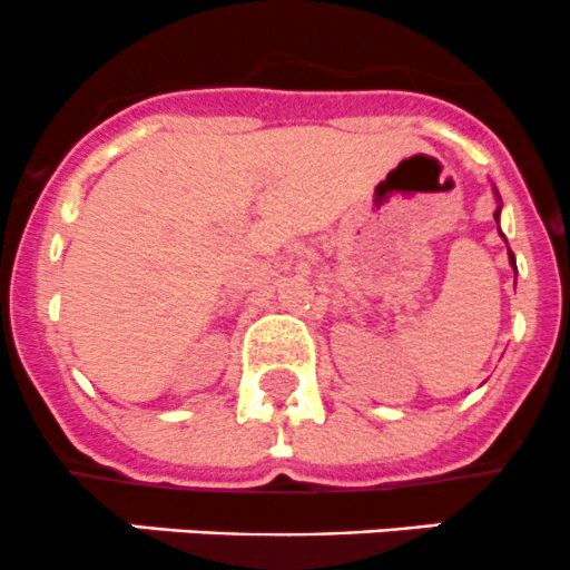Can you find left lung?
Masks as SVG:
<instances>
[{
	"label": "left lung",
	"instance_id": "8db88e82",
	"mask_svg": "<svg viewBox=\"0 0 570 570\" xmlns=\"http://www.w3.org/2000/svg\"><path fill=\"white\" fill-rule=\"evenodd\" d=\"M497 200H499V193H497ZM499 212H502V206H499V209L493 212V217H497V223H499ZM502 237H504V234H502ZM510 264H513V267H515V256H513V250H510Z\"/></svg>",
	"mask_w": 570,
	"mask_h": 570
}]
</instances>
